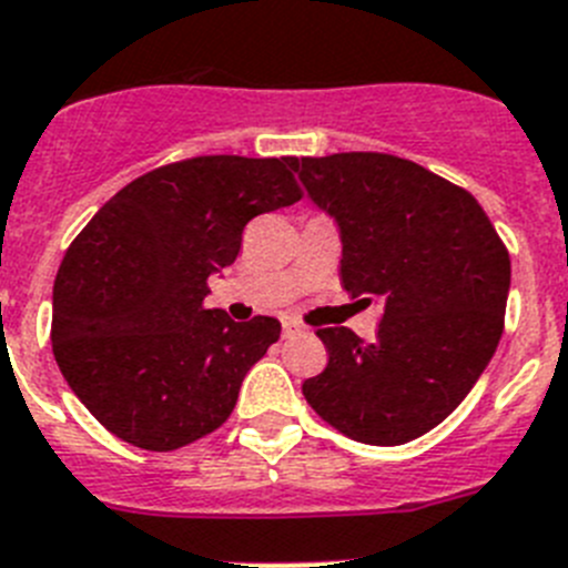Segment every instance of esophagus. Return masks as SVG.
Wrapping results in <instances>:
<instances>
[{
	"label": "esophagus",
	"instance_id": "esophagus-1",
	"mask_svg": "<svg viewBox=\"0 0 568 568\" xmlns=\"http://www.w3.org/2000/svg\"><path fill=\"white\" fill-rule=\"evenodd\" d=\"M300 334H303V328H300V325L294 323V320H283V337H285V339L300 337Z\"/></svg>",
	"mask_w": 568,
	"mask_h": 568
}]
</instances>
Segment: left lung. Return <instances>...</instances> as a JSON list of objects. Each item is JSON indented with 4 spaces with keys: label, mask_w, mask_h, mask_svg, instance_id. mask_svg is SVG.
<instances>
[{
    "label": "left lung",
    "mask_w": 568,
    "mask_h": 568,
    "mask_svg": "<svg viewBox=\"0 0 568 568\" xmlns=\"http://www.w3.org/2000/svg\"><path fill=\"white\" fill-rule=\"evenodd\" d=\"M288 165L337 223L343 288L383 305L374 343L343 325L317 328L328 366L305 379V400L352 440H414L446 420L489 366L509 251L475 196L412 160L352 151Z\"/></svg>",
    "instance_id": "left-lung-1"
}]
</instances>
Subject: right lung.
<instances>
[{"mask_svg":"<svg viewBox=\"0 0 568 568\" xmlns=\"http://www.w3.org/2000/svg\"><path fill=\"white\" fill-rule=\"evenodd\" d=\"M291 156H194L136 176L93 214L53 283V357L71 392L120 440L174 452L229 420L274 317L205 308L256 214L303 196Z\"/></svg>","mask_w":568,"mask_h":568,"instance_id":"1","label":"right lung"}]
</instances>
